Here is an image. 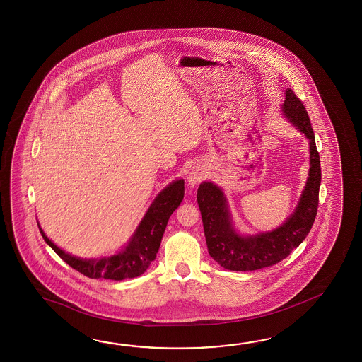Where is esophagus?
Here are the masks:
<instances>
[{
  "label": "esophagus",
  "instance_id": "1",
  "mask_svg": "<svg viewBox=\"0 0 362 362\" xmlns=\"http://www.w3.org/2000/svg\"><path fill=\"white\" fill-rule=\"evenodd\" d=\"M202 173H199V172H192L190 173V176H189V182H190V185H197L199 184L200 181H202Z\"/></svg>",
  "mask_w": 362,
  "mask_h": 362
}]
</instances>
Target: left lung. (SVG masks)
I'll use <instances>...</instances> for the list:
<instances>
[{
    "mask_svg": "<svg viewBox=\"0 0 362 362\" xmlns=\"http://www.w3.org/2000/svg\"><path fill=\"white\" fill-rule=\"evenodd\" d=\"M284 112L309 139L310 168L299 206L282 226L257 235L240 237L231 225L223 192L211 182H203L198 189L197 200L203 220L208 254L225 269L257 270L282 262L299 247L315 223L321 185V163L307 110L293 89L286 90Z\"/></svg>",
    "mask_w": 362,
    "mask_h": 362,
    "instance_id": "8db88e82",
    "label": "left lung"
}]
</instances>
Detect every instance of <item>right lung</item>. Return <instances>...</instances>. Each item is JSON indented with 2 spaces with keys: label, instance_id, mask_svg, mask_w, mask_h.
Masks as SVG:
<instances>
[{
  "label": "right lung",
  "instance_id": "1",
  "mask_svg": "<svg viewBox=\"0 0 362 362\" xmlns=\"http://www.w3.org/2000/svg\"><path fill=\"white\" fill-rule=\"evenodd\" d=\"M184 195V180H177L167 186L156 197L151 207L148 208L146 216L139 223V229L125 250L100 260H83L66 254L47 238L39 226L40 233L63 262H67L71 268L86 277L105 278L112 281L139 277L146 272L151 262H154L170 215L180 206Z\"/></svg>",
  "mask_w": 362,
  "mask_h": 362
}]
</instances>
